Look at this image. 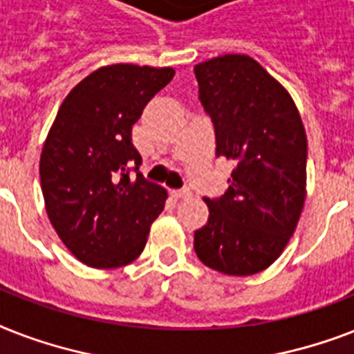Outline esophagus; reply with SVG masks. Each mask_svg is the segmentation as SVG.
Segmentation results:
<instances>
[{"label":"esophagus","mask_w":354,"mask_h":354,"mask_svg":"<svg viewBox=\"0 0 354 354\" xmlns=\"http://www.w3.org/2000/svg\"><path fill=\"white\" fill-rule=\"evenodd\" d=\"M191 191L189 189H178V191H172L171 196L176 200H185V198H191Z\"/></svg>","instance_id":"1"}]
</instances>
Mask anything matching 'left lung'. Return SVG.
<instances>
[{
	"label": "left lung",
	"instance_id": "obj_1",
	"mask_svg": "<svg viewBox=\"0 0 354 354\" xmlns=\"http://www.w3.org/2000/svg\"><path fill=\"white\" fill-rule=\"evenodd\" d=\"M200 102L213 121L216 156L235 163L209 218L194 232L205 266L253 275L279 257L307 196V133L290 93L248 55L194 66Z\"/></svg>",
	"mask_w": 354,
	"mask_h": 354
}]
</instances>
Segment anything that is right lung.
Instances as JSON below:
<instances>
[{
  "mask_svg": "<svg viewBox=\"0 0 354 354\" xmlns=\"http://www.w3.org/2000/svg\"><path fill=\"white\" fill-rule=\"evenodd\" d=\"M172 68L112 64L80 80L58 108L40 156L46 211L64 246L91 268L141 255L167 191L138 171L132 127Z\"/></svg>",
  "mask_w": 354,
  "mask_h": 354,
  "instance_id": "right-lung-1",
  "label": "right lung"
}]
</instances>
